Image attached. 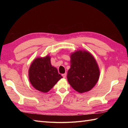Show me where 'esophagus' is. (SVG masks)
I'll use <instances>...</instances> for the list:
<instances>
[{"label": "esophagus", "mask_w": 128, "mask_h": 128, "mask_svg": "<svg viewBox=\"0 0 128 128\" xmlns=\"http://www.w3.org/2000/svg\"><path fill=\"white\" fill-rule=\"evenodd\" d=\"M62 77H63L64 78H66V73H65V74H62Z\"/></svg>", "instance_id": "34e87169"}]
</instances>
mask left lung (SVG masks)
<instances>
[{
	"label": "left lung",
	"mask_w": 128,
	"mask_h": 128,
	"mask_svg": "<svg viewBox=\"0 0 128 128\" xmlns=\"http://www.w3.org/2000/svg\"><path fill=\"white\" fill-rule=\"evenodd\" d=\"M70 68L68 81L79 93L88 92L98 81L100 71L94 56L88 52L78 50L70 54Z\"/></svg>",
	"instance_id": "1"
}]
</instances>
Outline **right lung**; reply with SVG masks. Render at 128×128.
<instances>
[{
	"label": "right lung",
	"instance_id": "right-lung-1",
	"mask_svg": "<svg viewBox=\"0 0 128 128\" xmlns=\"http://www.w3.org/2000/svg\"><path fill=\"white\" fill-rule=\"evenodd\" d=\"M62 77L51 64L50 56L38 57L32 62L28 70V78L37 90L48 92Z\"/></svg>",
	"mask_w": 128,
	"mask_h": 128
}]
</instances>
